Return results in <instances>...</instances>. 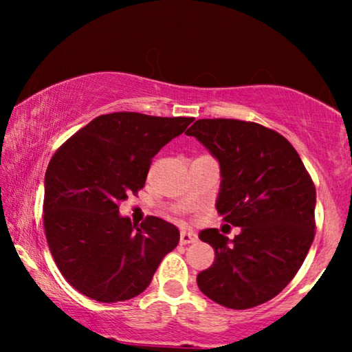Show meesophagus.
<instances>
[{"label": "esophagus", "instance_id": "34e87169", "mask_svg": "<svg viewBox=\"0 0 352 352\" xmlns=\"http://www.w3.org/2000/svg\"><path fill=\"white\" fill-rule=\"evenodd\" d=\"M181 245H187V243H194L197 242V234L192 232V230H181V237H179Z\"/></svg>", "mask_w": 352, "mask_h": 352}]
</instances>
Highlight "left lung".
I'll list each match as a JSON object with an SVG mask.
<instances>
[{"label": "left lung", "mask_w": 352, "mask_h": 352, "mask_svg": "<svg viewBox=\"0 0 352 352\" xmlns=\"http://www.w3.org/2000/svg\"><path fill=\"white\" fill-rule=\"evenodd\" d=\"M221 168L216 210L240 228L234 240L218 229L199 234L214 248V263L197 276L204 295L229 309H250L285 288L316 234V187L295 147L253 122L197 120L186 131Z\"/></svg>", "instance_id": "left-lung-1"}]
</instances>
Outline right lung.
Listing matches in <instances>:
<instances>
[{"label": "right lung", "instance_id": "add662e5", "mask_svg": "<svg viewBox=\"0 0 352 352\" xmlns=\"http://www.w3.org/2000/svg\"><path fill=\"white\" fill-rule=\"evenodd\" d=\"M192 122L136 112L100 115L52 155L43 224L52 258L75 290L100 302L131 300L179 243L176 226L147 216L138 228L118 214V205L142 189L152 158Z\"/></svg>", "mask_w": 352, "mask_h": 352}]
</instances>
